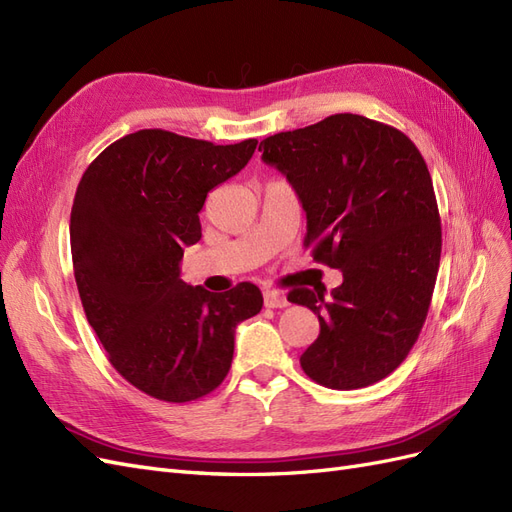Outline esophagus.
Segmentation results:
<instances>
[{"label":"esophagus","instance_id":"1","mask_svg":"<svg viewBox=\"0 0 512 512\" xmlns=\"http://www.w3.org/2000/svg\"><path fill=\"white\" fill-rule=\"evenodd\" d=\"M265 305L273 307V309H280L288 305V297L282 290H265Z\"/></svg>","mask_w":512,"mask_h":512}]
</instances>
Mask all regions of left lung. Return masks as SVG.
<instances>
[{
	"mask_svg": "<svg viewBox=\"0 0 512 512\" xmlns=\"http://www.w3.org/2000/svg\"><path fill=\"white\" fill-rule=\"evenodd\" d=\"M258 151L297 190L303 245L344 275L329 299L324 288L288 294L320 320L303 371L337 391L386 378L423 329L440 267V213L421 151L397 128L352 113L273 134Z\"/></svg>",
	"mask_w": 512,
	"mask_h": 512,
	"instance_id": "obj_1",
	"label": "left lung"
}]
</instances>
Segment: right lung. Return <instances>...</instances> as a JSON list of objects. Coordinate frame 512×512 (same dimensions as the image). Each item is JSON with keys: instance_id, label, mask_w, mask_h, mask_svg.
<instances>
[{"instance_id": "1", "label": "right lung", "mask_w": 512, "mask_h": 512, "mask_svg": "<svg viewBox=\"0 0 512 512\" xmlns=\"http://www.w3.org/2000/svg\"><path fill=\"white\" fill-rule=\"evenodd\" d=\"M256 145L138 130L108 145L76 188L70 247L85 316L111 365L149 397L185 404L218 389L237 324L262 309L250 282L213 294L179 277L207 194Z\"/></svg>"}]
</instances>
